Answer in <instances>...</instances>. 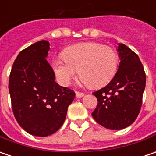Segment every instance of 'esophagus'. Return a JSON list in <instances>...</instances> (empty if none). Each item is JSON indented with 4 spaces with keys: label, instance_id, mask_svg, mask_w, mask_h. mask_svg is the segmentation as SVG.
<instances>
[{
    "label": "esophagus",
    "instance_id": "1",
    "mask_svg": "<svg viewBox=\"0 0 156 156\" xmlns=\"http://www.w3.org/2000/svg\"><path fill=\"white\" fill-rule=\"evenodd\" d=\"M83 96H84V94L82 93V92L76 91V97H77V98H81V97H83Z\"/></svg>",
    "mask_w": 156,
    "mask_h": 156
}]
</instances>
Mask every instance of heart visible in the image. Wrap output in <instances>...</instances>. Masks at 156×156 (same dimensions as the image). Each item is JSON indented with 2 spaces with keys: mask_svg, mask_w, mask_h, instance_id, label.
<instances>
[{
  "mask_svg": "<svg viewBox=\"0 0 156 156\" xmlns=\"http://www.w3.org/2000/svg\"><path fill=\"white\" fill-rule=\"evenodd\" d=\"M62 57L53 60L58 81L68 85L78 71L84 85L99 88L108 83L117 72L119 57L113 48L99 42H82L66 48Z\"/></svg>",
  "mask_w": 156,
  "mask_h": 156,
  "instance_id": "heart-1",
  "label": "heart"
}]
</instances>
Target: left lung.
<instances>
[{
  "label": "left lung",
  "instance_id": "obj_1",
  "mask_svg": "<svg viewBox=\"0 0 156 156\" xmlns=\"http://www.w3.org/2000/svg\"><path fill=\"white\" fill-rule=\"evenodd\" d=\"M118 71L108 85L93 92L98 101L92 117L110 130H121L135 121L139 114L146 75L136 53L119 43Z\"/></svg>",
  "mask_w": 156,
  "mask_h": 156
}]
</instances>
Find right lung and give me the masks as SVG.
Returning a JSON list of instances; mask_svg holds the SVG:
<instances>
[{
  "label": "right lung",
  "mask_w": 156,
  "mask_h": 156,
  "mask_svg": "<svg viewBox=\"0 0 156 156\" xmlns=\"http://www.w3.org/2000/svg\"><path fill=\"white\" fill-rule=\"evenodd\" d=\"M49 42L42 40L23 49L12 65L9 93L16 120L37 136L52 135L63 125L75 92L60 86L46 60Z\"/></svg>",
  "instance_id": "add662e5"
}]
</instances>
